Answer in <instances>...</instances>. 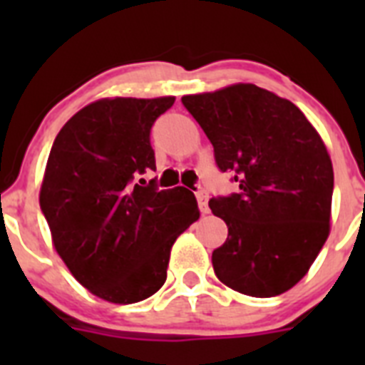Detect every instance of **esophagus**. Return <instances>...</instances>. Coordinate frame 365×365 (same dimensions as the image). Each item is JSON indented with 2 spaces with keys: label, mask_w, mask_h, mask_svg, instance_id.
Instances as JSON below:
<instances>
[{
  "label": "esophagus",
  "mask_w": 365,
  "mask_h": 365,
  "mask_svg": "<svg viewBox=\"0 0 365 365\" xmlns=\"http://www.w3.org/2000/svg\"><path fill=\"white\" fill-rule=\"evenodd\" d=\"M195 197H197L199 208H201L202 214H208V192L202 188H199L197 192H195Z\"/></svg>",
  "instance_id": "esophagus-1"
}]
</instances>
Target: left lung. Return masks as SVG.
<instances>
[{"mask_svg":"<svg viewBox=\"0 0 365 365\" xmlns=\"http://www.w3.org/2000/svg\"><path fill=\"white\" fill-rule=\"evenodd\" d=\"M240 192L214 197L228 237L212 254L215 276L241 294L270 298L307 274L329 235L333 164L292 102L254 83L182 96Z\"/></svg>","mask_w":365,"mask_h":365,"instance_id":"left-lung-1","label":"left lung"}]
</instances>
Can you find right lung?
Here are the masks:
<instances>
[{"label": "right lung", "mask_w": 365, "mask_h": 365, "mask_svg": "<svg viewBox=\"0 0 365 365\" xmlns=\"http://www.w3.org/2000/svg\"><path fill=\"white\" fill-rule=\"evenodd\" d=\"M175 98H104L54 138L40 206L56 252L87 291L113 303L150 298L166 282L173 243L199 219L195 195L151 179V125Z\"/></svg>", "instance_id": "obj_1"}]
</instances>
